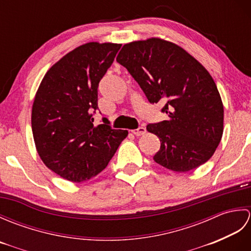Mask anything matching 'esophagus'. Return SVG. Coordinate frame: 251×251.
<instances>
[{"label": "esophagus", "instance_id": "1", "mask_svg": "<svg viewBox=\"0 0 251 251\" xmlns=\"http://www.w3.org/2000/svg\"><path fill=\"white\" fill-rule=\"evenodd\" d=\"M146 131H147V129H146L145 126H140V127H138L137 129L131 130V132H132V134H134L135 136H142V135H145Z\"/></svg>", "mask_w": 251, "mask_h": 251}]
</instances>
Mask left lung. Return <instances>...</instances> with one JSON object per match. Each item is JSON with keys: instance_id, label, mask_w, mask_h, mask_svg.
I'll list each match as a JSON object with an SVG mask.
<instances>
[{"instance_id": "8db88e82", "label": "left lung", "mask_w": 251, "mask_h": 251, "mask_svg": "<svg viewBox=\"0 0 251 251\" xmlns=\"http://www.w3.org/2000/svg\"><path fill=\"white\" fill-rule=\"evenodd\" d=\"M116 61L149 102H165L162 112L168 121L147 126L161 140L154 161L177 173L206 163L223 132L221 97L206 69L180 46L155 37L125 44Z\"/></svg>"}]
</instances>
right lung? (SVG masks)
<instances>
[{
  "mask_svg": "<svg viewBox=\"0 0 251 251\" xmlns=\"http://www.w3.org/2000/svg\"><path fill=\"white\" fill-rule=\"evenodd\" d=\"M121 44H84L55 63L42 79L32 106L37 153L63 179L82 182L108 166L127 130L113 129L103 117L94 125L98 86Z\"/></svg>",
  "mask_w": 251,
  "mask_h": 251,
  "instance_id": "1",
  "label": "right lung"
}]
</instances>
